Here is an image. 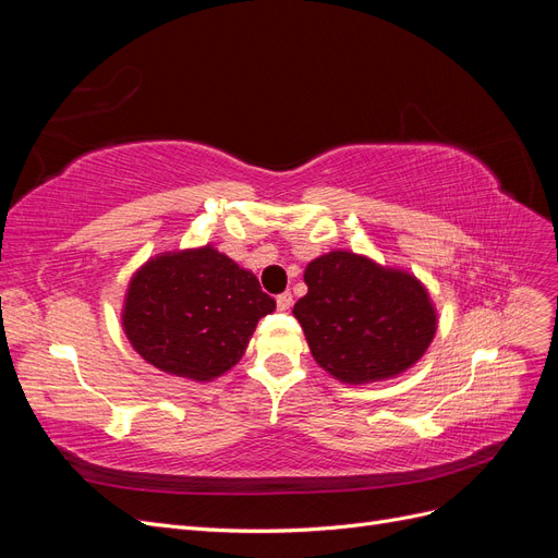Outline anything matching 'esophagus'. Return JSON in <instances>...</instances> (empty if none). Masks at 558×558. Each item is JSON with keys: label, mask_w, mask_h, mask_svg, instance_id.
Instances as JSON below:
<instances>
[{"label": "esophagus", "mask_w": 558, "mask_h": 558, "mask_svg": "<svg viewBox=\"0 0 558 558\" xmlns=\"http://www.w3.org/2000/svg\"><path fill=\"white\" fill-rule=\"evenodd\" d=\"M291 305H293V295H291L289 291H283V293L277 295V307H279L281 312H289Z\"/></svg>", "instance_id": "1"}]
</instances>
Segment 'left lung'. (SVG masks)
<instances>
[{
    "label": "left lung",
    "instance_id": "left-lung-1",
    "mask_svg": "<svg viewBox=\"0 0 558 558\" xmlns=\"http://www.w3.org/2000/svg\"><path fill=\"white\" fill-rule=\"evenodd\" d=\"M307 295L293 307L314 361L347 384L396 377L412 367L435 335L428 291L408 272L349 251L305 269Z\"/></svg>",
    "mask_w": 558,
    "mask_h": 558
}]
</instances>
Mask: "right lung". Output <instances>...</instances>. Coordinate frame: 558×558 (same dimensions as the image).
I'll return each instance as SVG.
<instances>
[{
  "instance_id": "1",
  "label": "right lung",
  "mask_w": 558,
  "mask_h": 558,
  "mask_svg": "<svg viewBox=\"0 0 558 558\" xmlns=\"http://www.w3.org/2000/svg\"><path fill=\"white\" fill-rule=\"evenodd\" d=\"M275 307L256 277L205 246L148 260L130 281L123 328L150 365L207 381L242 359L258 318Z\"/></svg>"
}]
</instances>
